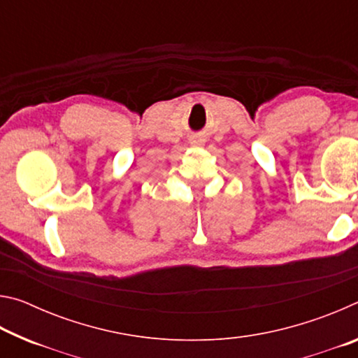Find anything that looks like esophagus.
<instances>
[{
  "instance_id": "34e87169",
  "label": "esophagus",
  "mask_w": 358,
  "mask_h": 358,
  "mask_svg": "<svg viewBox=\"0 0 358 358\" xmlns=\"http://www.w3.org/2000/svg\"><path fill=\"white\" fill-rule=\"evenodd\" d=\"M196 142H199V141H196Z\"/></svg>"
}]
</instances>
